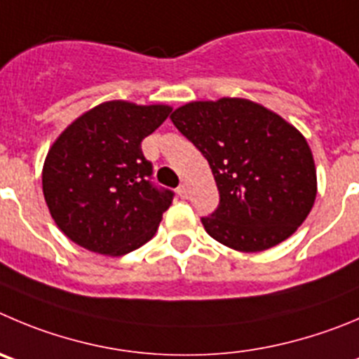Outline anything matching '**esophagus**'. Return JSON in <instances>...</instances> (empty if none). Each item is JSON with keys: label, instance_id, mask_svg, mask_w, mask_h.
Returning a JSON list of instances; mask_svg holds the SVG:
<instances>
[{"label": "esophagus", "instance_id": "esophagus-1", "mask_svg": "<svg viewBox=\"0 0 359 359\" xmlns=\"http://www.w3.org/2000/svg\"><path fill=\"white\" fill-rule=\"evenodd\" d=\"M177 193H179V196L182 200L187 198V186L186 184H182V186H179V189H177Z\"/></svg>", "mask_w": 359, "mask_h": 359}]
</instances>
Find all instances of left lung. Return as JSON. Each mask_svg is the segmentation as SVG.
Instances as JSON below:
<instances>
[{
  "label": "left lung",
  "instance_id": "1",
  "mask_svg": "<svg viewBox=\"0 0 359 359\" xmlns=\"http://www.w3.org/2000/svg\"><path fill=\"white\" fill-rule=\"evenodd\" d=\"M170 118L209 161L219 189L217 209L202 217L212 239L255 253L303 225L316 202L317 172L292 123L239 97L187 102Z\"/></svg>",
  "mask_w": 359,
  "mask_h": 359
}]
</instances>
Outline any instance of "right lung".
<instances>
[{
    "mask_svg": "<svg viewBox=\"0 0 359 359\" xmlns=\"http://www.w3.org/2000/svg\"><path fill=\"white\" fill-rule=\"evenodd\" d=\"M172 108L108 100L74 120L49 149L43 198L56 226L72 243L120 257L157 232L173 193L157 189L142 142Z\"/></svg>",
    "mask_w": 359,
    "mask_h": 359,
    "instance_id": "right-lung-1",
    "label": "right lung"
}]
</instances>
